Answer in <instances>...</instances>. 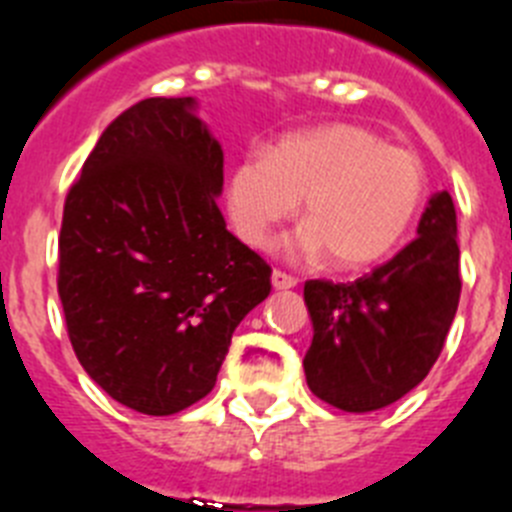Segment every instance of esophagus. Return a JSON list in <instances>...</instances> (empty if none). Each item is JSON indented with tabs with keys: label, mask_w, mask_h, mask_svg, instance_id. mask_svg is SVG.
<instances>
[{
	"label": "esophagus",
	"mask_w": 512,
	"mask_h": 512,
	"mask_svg": "<svg viewBox=\"0 0 512 512\" xmlns=\"http://www.w3.org/2000/svg\"><path fill=\"white\" fill-rule=\"evenodd\" d=\"M293 286H299V278H296V275H288L283 273V270H273V288L286 291V288H293Z\"/></svg>",
	"instance_id": "esophagus-1"
}]
</instances>
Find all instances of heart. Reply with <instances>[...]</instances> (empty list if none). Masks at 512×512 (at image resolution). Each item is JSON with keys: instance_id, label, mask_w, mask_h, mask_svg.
<instances>
[{"instance_id": "heart-1", "label": "heart", "mask_w": 512, "mask_h": 512, "mask_svg": "<svg viewBox=\"0 0 512 512\" xmlns=\"http://www.w3.org/2000/svg\"><path fill=\"white\" fill-rule=\"evenodd\" d=\"M288 242L299 257H322L337 270L368 268L397 250L428 198V172L415 151L389 146L353 123L283 136L268 157H247L231 172L226 206L250 247H265L296 211Z\"/></svg>"}]
</instances>
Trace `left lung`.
Instances as JSON below:
<instances>
[{"label":"left lung","instance_id":"1","mask_svg":"<svg viewBox=\"0 0 512 512\" xmlns=\"http://www.w3.org/2000/svg\"><path fill=\"white\" fill-rule=\"evenodd\" d=\"M459 239L451 195L435 193L417 239L355 283L306 281L314 337L304 373L314 397L345 412L389 407L443 350L459 309Z\"/></svg>","mask_w":512,"mask_h":512}]
</instances>
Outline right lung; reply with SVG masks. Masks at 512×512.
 <instances>
[{
	"instance_id": "obj_1",
	"label": "right lung",
	"mask_w": 512,
	"mask_h": 512,
	"mask_svg": "<svg viewBox=\"0 0 512 512\" xmlns=\"http://www.w3.org/2000/svg\"><path fill=\"white\" fill-rule=\"evenodd\" d=\"M224 151L193 97L123 110L69 188L59 299L71 348L115 402L175 415L216 384L231 335L270 293V265L216 198Z\"/></svg>"
}]
</instances>
